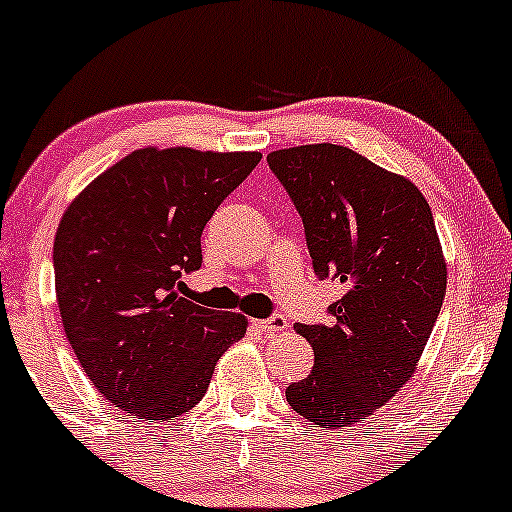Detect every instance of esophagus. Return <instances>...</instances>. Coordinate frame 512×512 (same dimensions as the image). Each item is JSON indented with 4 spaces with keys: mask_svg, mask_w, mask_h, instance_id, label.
Wrapping results in <instances>:
<instances>
[{
    "mask_svg": "<svg viewBox=\"0 0 512 512\" xmlns=\"http://www.w3.org/2000/svg\"><path fill=\"white\" fill-rule=\"evenodd\" d=\"M256 329L263 334H276V332H285L288 329V320L283 315H273L271 320H256Z\"/></svg>",
    "mask_w": 512,
    "mask_h": 512,
    "instance_id": "1",
    "label": "esophagus"
}]
</instances>
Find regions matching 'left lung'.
<instances>
[{
  "label": "left lung",
  "mask_w": 512,
  "mask_h": 512,
  "mask_svg": "<svg viewBox=\"0 0 512 512\" xmlns=\"http://www.w3.org/2000/svg\"><path fill=\"white\" fill-rule=\"evenodd\" d=\"M293 197L312 266L344 285L329 324H298L315 349L290 408L329 430L366 420L415 373L447 293V261L415 183L337 144L268 153Z\"/></svg>",
  "instance_id": "obj_1"
}]
</instances>
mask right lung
<instances>
[{
    "label": "right lung",
    "instance_id": "add662e5",
    "mask_svg": "<svg viewBox=\"0 0 512 512\" xmlns=\"http://www.w3.org/2000/svg\"><path fill=\"white\" fill-rule=\"evenodd\" d=\"M258 161V151L146 146L63 212L53 271L65 337L114 408L161 422L192 410L246 334L241 312L183 298V276L202 266V229Z\"/></svg>",
    "mask_w": 512,
    "mask_h": 512
}]
</instances>
